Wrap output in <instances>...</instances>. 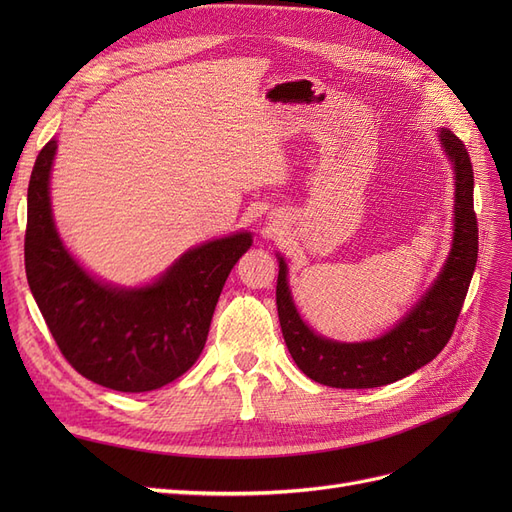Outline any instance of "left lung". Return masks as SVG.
<instances>
[{"label": "left lung", "mask_w": 512, "mask_h": 512, "mask_svg": "<svg viewBox=\"0 0 512 512\" xmlns=\"http://www.w3.org/2000/svg\"><path fill=\"white\" fill-rule=\"evenodd\" d=\"M440 145L453 164L455 205L453 243L448 258L427 292L393 329L367 342H337L318 335L301 318L288 286L284 256L277 275V316L288 352L307 378L333 389H374L410 376L436 359L453 335L478 258V226L474 213V173L468 149L446 128Z\"/></svg>", "instance_id": "8db88e82"}]
</instances>
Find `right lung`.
<instances>
[{"label": "right lung", "instance_id": "1", "mask_svg": "<svg viewBox=\"0 0 512 512\" xmlns=\"http://www.w3.org/2000/svg\"><path fill=\"white\" fill-rule=\"evenodd\" d=\"M57 141L38 153L27 188L25 273L66 361L87 380L145 393L177 380L200 356L230 269L250 250L241 230L190 247L145 286L91 275L61 241L51 209Z\"/></svg>", "mask_w": 512, "mask_h": 512}]
</instances>
